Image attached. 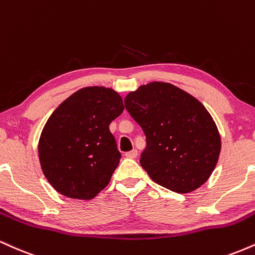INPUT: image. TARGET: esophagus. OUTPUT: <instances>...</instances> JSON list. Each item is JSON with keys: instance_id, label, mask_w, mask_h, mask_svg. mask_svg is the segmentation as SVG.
I'll list each match as a JSON object with an SVG mask.
<instances>
[{"instance_id": "34e87169", "label": "esophagus", "mask_w": 255, "mask_h": 255, "mask_svg": "<svg viewBox=\"0 0 255 255\" xmlns=\"http://www.w3.org/2000/svg\"><path fill=\"white\" fill-rule=\"evenodd\" d=\"M136 156H137V151L136 150H131V151L126 153V157H127V158H135Z\"/></svg>"}]
</instances>
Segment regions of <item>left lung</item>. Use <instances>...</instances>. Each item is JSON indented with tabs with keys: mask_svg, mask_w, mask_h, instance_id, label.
<instances>
[{
	"mask_svg": "<svg viewBox=\"0 0 255 255\" xmlns=\"http://www.w3.org/2000/svg\"><path fill=\"white\" fill-rule=\"evenodd\" d=\"M125 107L146 135L140 164L154 182L176 193L206 182L217 164L221 136L197 98L154 81L128 93Z\"/></svg>",
	"mask_w": 255,
	"mask_h": 255,
	"instance_id": "obj_1",
	"label": "left lung"
}]
</instances>
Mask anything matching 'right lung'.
<instances>
[{
	"label": "right lung",
	"mask_w": 255,
	"mask_h": 255,
	"mask_svg": "<svg viewBox=\"0 0 255 255\" xmlns=\"http://www.w3.org/2000/svg\"><path fill=\"white\" fill-rule=\"evenodd\" d=\"M124 109L118 92L93 86L73 93L51 114L38 153L46 180L60 194L89 200L108 186L121 159L109 125Z\"/></svg>",
	"instance_id": "right-lung-1"
}]
</instances>
